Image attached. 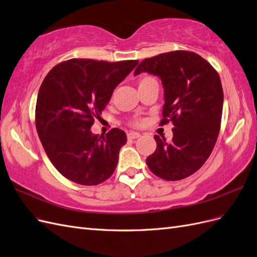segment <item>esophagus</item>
<instances>
[{
	"label": "esophagus",
	"instance_id": "1",
	"mask_svg": "<svg viewBox=\"0 0 257 257\" xmlns=\"http://www.w3.org/2000/svg\"><path fill=\"white\" fill-rule=\"evenodd\" d=\"M139 137H141V134L137 133V132H131V133L127 134L128 139H137Z\"/></svg>",
	"mask_w": 257,
	"mask_h": 257
}]
</instances>
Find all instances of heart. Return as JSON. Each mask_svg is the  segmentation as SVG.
Masks as SVG:
<instances>
[{
	"label": "heart",
	"instance_id": "b5f03b06",
	"mask_svg": "<svg viewBox=\"0 0 257 257\" xmlns=\"http://www.w3.org/2000/svg\"><path fill=\"white\" fill-rule=\"evenodd\" d=\"M151 81H157V80H155V78H153V77L146 75V76H143L142 78L139 79V85L147 83V82H151ZM142 124H143V120H137L134 122V125H136V126H141Z\"/></svg>",
	"mask_w": 257,
	"mask_h": 257
}]
</instances>
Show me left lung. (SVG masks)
<instances>
[{
    "mask_svg": "<svg viewBox=\"0 0 257 257\" xmlns=\"http://www.w3.org/2000/svg\"><path fill=\"white\" fill-rule=\"evenodd\" d=\"M159 76L164 87L163 119L173 122V141L155 135L157 150L147 158L151 172L168 181L193 175L211 154L221 127L220 76L199 54L177 50L143 60L134 75Z\"/></svg>",
    "mask_w": 257,
    "mask_h": 257,
    "instance_id": "8db88e82",
    "label": "left lung"
}]
</instances>
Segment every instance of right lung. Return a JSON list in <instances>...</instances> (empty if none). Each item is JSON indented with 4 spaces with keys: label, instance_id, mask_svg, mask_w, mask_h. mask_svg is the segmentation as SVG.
I'll use <instances>...</instances> for the list:
<instances>
[{
    "label": "right lung",
    "instance_id": "right-lung-1",
    "mask_svg": "<svg viewBox=\"0 0 257 257\" xmlns=\"http://www.w3.org/2000/svg\"><path fill=\"white\" fill-rule=\"evenodd\" d=\"M137 64V60L71 59L45 77L36 100L37 134L53 166L68 180L96 185L113 174L126 134L112 128L99 136L91 126Z\"/></svg>",
    "mask_w": 257,
    "mask_h": 257
}]
</instances>
